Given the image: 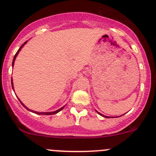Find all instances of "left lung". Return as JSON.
<instances>
[{"label": "left lung", "mask_w": 156, "mask_h": 156, "mask_svg": "<svg viewBox=\"0 0 156 156\" xmlns=\"http://www.w3.org/2000/svg\"><path fill=\"white\" fill-rule=\"evenodd\" d=\"M97 113H98V114H100V115H102V116H103V117H105V118H108V117H107V116H105V115H102V114H101V113H100V112H97Z\"/></svg>", "instance_id": "1"}]
</instances>
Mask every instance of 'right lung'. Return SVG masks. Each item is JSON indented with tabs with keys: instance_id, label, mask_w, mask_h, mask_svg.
I'll use <instances>...</instances> for the list:
<instances>
[{
	"instance_id": "obj_1",
	"label": "right lung",
	"mask_w": 156,
	"mask_h": 156,
	"mask_svg": "<svg viewBox=\"0 0 156 156\" xmlns=\"http://www.w3.org/2000/svg\"><path fill=\"white\" fill-rule=\"evenodd\" d=\"M26 43H27V41H26V42H25V43L23 44L22 45L21 47H20V48L19 49V50H18V51L16 52V54H15V56H14V57H13V60H12V66H13V65H14V61H15V59H16V56H17V55H18L19 52L20 51V50H21L22 48H23V47L24 46V45L26 44ZM11 84H12V89H13V83H12V80H11ZM13 90H14V89H13ZM19 100H20V103H22V105H23V106H24L25 108H27V109L29 110V111H30V112H34V113H36V114H37V115H54V114H56V113H58V112H60L61 110H62V108H64V106H63V107L60 108H59V109L56 110V111H54V112H35V111H33V110H31V109H29V108H28L27 107H26V106H25L24 104H23V103H22L21 101H20V99H19Z\"/></svg>"
}]
</instances>
